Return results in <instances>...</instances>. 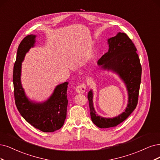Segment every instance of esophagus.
Wrapping results in <instances>:
<instances>
[{"label": "esophagus", "instance_id": "esophagus-1", "mask_svg": "<svg viewBox=\"0 0 160 160\" xmlns=\"http://www.w3.org/2000/svg\"><path fill=\"white\" fill-rule=\"evenodd\" d=\"M86 91V85L84 83L80 84L76 88V92L78 93H84Z\"/></svg>", "mask_w": 160, "mask_h": 160}]
</instances>
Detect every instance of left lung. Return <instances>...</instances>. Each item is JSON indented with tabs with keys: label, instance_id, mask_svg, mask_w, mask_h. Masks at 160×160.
<instances>
[{
	"label": "left lung",
	"instance_id": "1",
	"mask_svg": "<svg viewBox=\"0 0 160 160\" xmlns=\"http://www.w3.org/2000/svg\"><path fill=\"white\" fill-rule=\"evenodd\" d=\"M109 51L99 58L98 63L102 68L117 73L125 84L128 100L125 111L113 118L98 115L93 104V92L88 93L90 116L92 122L99 128L114 127L119 125L132 113L138 103L141 82L142 67L137 48L132 40L125 33L119 32L108 39Z\"/></svg>",
	"mask_w": 160,
	"mask_h": 160
}]
</instances>
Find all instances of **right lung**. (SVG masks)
<instances>
[{"instance_id":"right-lung-1","label":"right lung","mask_w":160,"mask_h":160,"mask_svg":"<svg viewBox=\"0 0 160 160\" xmlns=\"http://www.w3.org/2000/svg\"><path fill=\"white\" fill-rule=\"evenodd\" d=\"M35 37V35H27L18 48L13 70L15 103L20 113L28 122L44 132H51L60 129L67 117L68 82L57 86L50 98L43 103L33 102L27 98L20 80L22 62L26 53L34 46Z\"/></svg>"}]
</instances>
